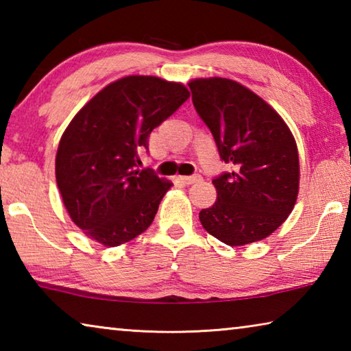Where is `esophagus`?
<instances>
[{"instance_id":"34e87169","label":"esophagus","mask_w":351,"mask_h":351,"mask_svg":"<svg viewBox=\"0 0 351 351\" xmlns=\"http://www.w3.org/2000/svg\"><path fill=\"white\" fill-rule=\"evenodd\" d=\"M201 180L199 175H193V176H178V181L186 184V186H189V184H193V182H198Z\"/></svg>"}]
</instances>
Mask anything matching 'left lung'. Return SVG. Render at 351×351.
I'll list each match as a JSON object with an SVG mask.
<instances>
[{"label": "left lung", "mask_w": 351, "mask_h": 351, "mask_svg": "<svg viewBox=\"0 0 351 351\" xmlns=\"http://www.w3.org/2000/svg\"><path fill=\"white\" fill-rule=\"evenodd\" d=\"M195 110L232 171L213 180L217 201L199 212L210 235L229 246L269 237L299 195V152L282 116L241 83L209 77L189 83Z\"/></svg>", "instance_id": "1"}]
</instances>
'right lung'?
Returning a JSON list of instances; mask_svg holds the SVG:
<instances>
[{"instance_id": "add662e5", "label": "right lung", "mask_w": 351, "mask_h": 351, "mask_svg": "<svg viewBox=\"0 0 351 351\" xmlns=\"http://www.w3.org/2000/svg\"><path fill=\"white\" fill-rule=\"evenodd\" d=\"M180 82L127 75L82 106L57 148L56 180L71 219L106 247L150 228L171 182L139 170V148L189 99Z\"/></svg>"}]
</instances>
